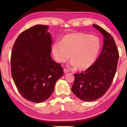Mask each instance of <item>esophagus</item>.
Here are the masks:
<instances>
[{
  "mask_svg": "<svg viewBox=\"0 0 127 127\" xmlns=\"http://www.w3.org/2000/svg\"><path fill=\"white\" fill-rule=\"evenodd\" d=\"M69 72V70L67 69L66 68H64V72L65 73H67Z\"/></svg>",
  "mask_w": 127,
  "mask_h": 127,
  "instance_id": "esophagus-1",
  "label": "esophagus"
}]
</instances>
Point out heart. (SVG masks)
Masks as SVG:
<instances>
[{"label": "heart", "instance_id": "1", "mask_svg": "<svg viewBox=\"0 0 127 127\" xmlns=\"http://www.w3.org/2000/svg\"><path fill=\"white\" fill-rule=\"evenodd\" d=\"M101 45V41L97 36L74 32L63 36L60 43L53 44L51 51L58 63H65L70 55V64L77 66L79 70H85L95 63Z\"/></svg>", "mask_w": 127, "mask_h": 127}]
</instances>
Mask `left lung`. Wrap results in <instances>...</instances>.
<instances>
[{
  "label": "left lung",
  "mask_w": 127,
  "mask_h": 127,
  "mask_svg": "<svg viewBox=\"0 0 127 127\" xmlns=\"http://www.w3.org/2000/svg\"><path fill=\"white\" fill-rule=\"evenodd\" d=\"M104 36V45L97 60L83 73L74 74L72 91L79 98L92 101L101 97L110 88L117 72L119 52L113 36L93 25Z\"/></svg>",
  "instance_id": "1"
}]
</instances>
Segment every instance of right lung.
Segmentation results:
<instances>
[{
    "mask_svg": "<svg viewBox=\"0 0 127 127\" xmlns=\"http://www.w3.org/2000/svg\"><path fill=\"white\" fill-rule=\"evenodd\" d=\"M48 26L36 25L22 32L12 48L11 74L18 91L30 101L42 102L50 97L63 75L61 64L51 57L52 39Z\"/></svg>",
    "mask_w": 127,
    "mask_h": 127,
    "instance_id": "1",
    "label": "right lung"
}]
</instances>
